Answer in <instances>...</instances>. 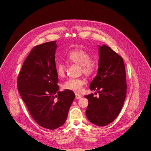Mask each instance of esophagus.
Here are the masks:
<instances>
[{
  "label": "esophagus",
  "mask_w": 151,
  "mask_h": 151,
  "mask_svg": "<svg viewBox=\"0 0 151 151\" xmlns=\"http://www.w3.org/2000/svg\"><path fill=\"white\" fill-rule=\"evenodd\" d=\"M75 97L76 99H79L82 97V96H81V95H80L79 94H75Z\"/></svg>",
  "instance_id": "obj_1"
}]
</instances>
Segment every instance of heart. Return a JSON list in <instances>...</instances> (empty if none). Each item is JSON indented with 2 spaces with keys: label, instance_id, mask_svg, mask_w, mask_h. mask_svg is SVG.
Returning a JSON list of instances; mask_svg holds the SVG:
<instances>
[{
  "label": "heart",
  "instance_id": "obj_1",
  "mask_svg": "<svg viewBox=\"0 0 151 151\" xmlns=\"http://www.w3.org/2000/svg\"><path fill=\"white\" fill-rule=\"evenodd\" d=\"M69 61L76 63L81 66L82 72L87 76L93 75L96 70V64L91 61L90 54L82 49L75 48L70 50L67 55ZM66 66L63 63L57 64V73L59 77H63L65 75ZM85 82L82 79H69L64 82L62 87L66 90L79 93L82 91Z\"/></svg>",
  "mask_w": 151,
  "mask_h": 151
}]
</instances>
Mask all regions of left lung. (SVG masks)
<instances>
[{
    "label": "left lung",
    "mask_w": 151,
    "mask_h": 151,
    "mask_svg": "<svg viewBox=\"0 0 151 151\" xmlns=\"http://www.w3.org/2000/svg\"><path fill=\"white\" fill-rule=\"evenodd\" d=\"M99 69L90 89L96 91L85 96L88 100L86 116L91 123L105 126L113 122L123 106L127 93L125 65L122 58L106 45H99ZM97 93H96L97 94Z\"/></svg>",
    "instance_id": "8db88e82"
}]
</instances>
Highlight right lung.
<instances>
[{
  "instance_id": "obj_1",
  "label": "right lung",
  "mask_w": 151,
  "mask_h": 151,
  "mask_svg": "<svg viewBox=\"0 0 151 151\" xmlns=\"http://www.w3.org/2000/svg\"><path fill=\"white\" fill-rule=\"evenodd\" d=\"M56 42L35 47L25 60L17 79L18 92L32 118L49 130H55L66 122L75 97L72 91H58L55 61Z\"/></svg>"
}]
</instances>
